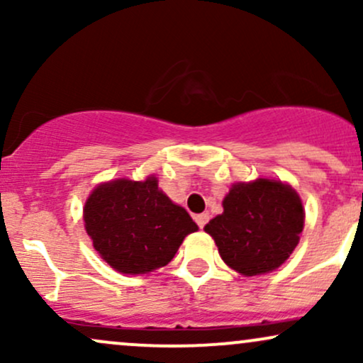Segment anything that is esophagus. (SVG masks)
Wrapping results in <instances>:
<instances>
[{"label":"esophagus","instance_id":"esophagus-1","mask_svg":"<svg viewBox=\"0 0 363 363\" xmlns=\"http://www.w3.org/2000/svg\"><path fill=\"white\" fill-rule=\"evenodd\" d=\"M194 220H196V223H198V227H199V228H203V227H205V225L208 223V220H210V215H208V213L196 215V216H194Z\"/></svg>","mask_w":363,"mask_h":363}]
</instances>
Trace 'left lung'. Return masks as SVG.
<instances>
[{
	"label": "left lung",
	"instance_id": "1",
	"mask_svg": "<svg viewBox=\"0 0 363 363\" xmlns=\"http://www.w3.org/2000/svg\"><path fill=\"white\" fill-rule=\"evenodd\" d=\"M301 196L274 179L235 182L223 213L206 223L220 256L245 277L274 272L297 247L303 228Z\"/></svg>",
	"mask_w": 363,
	"mask_h": 363
}]
</instances>
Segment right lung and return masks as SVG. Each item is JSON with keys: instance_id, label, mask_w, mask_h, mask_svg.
Instances as JSON below:
<instances>
[{"instance_id": "obj_1", "label": "right lung", "mask_w": 363, "mask_h": 363, "mask_svg": "<svg viewBox=\"0 0 363 363\" xmlns=\"http://www.w3.org/2000/svg\"><path fill=\"white\" fill-rule=\"evenodd\" d=\"M83 220L95 251L124 274L169 264L184 237L198 230L184 208L158 189L153 176L99 184L86 199Z\"/></svg>"}]
</instances>
